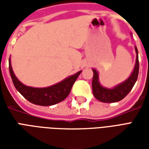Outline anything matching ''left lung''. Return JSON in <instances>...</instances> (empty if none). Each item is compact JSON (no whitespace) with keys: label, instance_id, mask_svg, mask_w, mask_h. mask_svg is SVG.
<instances>
[{"label":"left lung","instance_id":"obj_1","mask_svg":"<svg viewBox=\"0 0 149 149\" xmlns=\"http://www.w3.org/2000/svg\"><path fill=\"white\" fill-rule=\"evenodd\" d=\"M136 52V60L134 70L128 80H126L122 84H119L113 88H106L102 87L98 81V73L97 70L93 69V93L94 97L97 100L104 103H113L117 102L124 99L128 95L132 87L134 86L136 81L137 80L139 73V60H138V51L136 47L135 48Z\"/></svg>","mask_w":149,"mask_h":149}]
</instances>
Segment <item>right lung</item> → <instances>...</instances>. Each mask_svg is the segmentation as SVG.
<instances>
[{
  "label": "right lung",
  "mask_w": 149,
  "mask_h": 149,
  "mask_svg": "<svg viewBox=\"0 0 149 149\" xmlns=\"http://www.w3.org/2000/svg\"><path fill=\"white\" fill-rule=\"evenodd\" d=\"M8 68H9L12 81L13 82V84L17 88V90L29 102L41 106L53 105L65 100L68 96V94L70 93L72 85L75 83V81H77L78 76L81 72V71L78 72L77 73L72 75L71 77L65 79L61 82L50 87L37 88L28 87L18 81V79L16 77L13 71L10 64V59H9Z\"/></svg>",
  "instance_id": "add662e5"
}]
</instances>
